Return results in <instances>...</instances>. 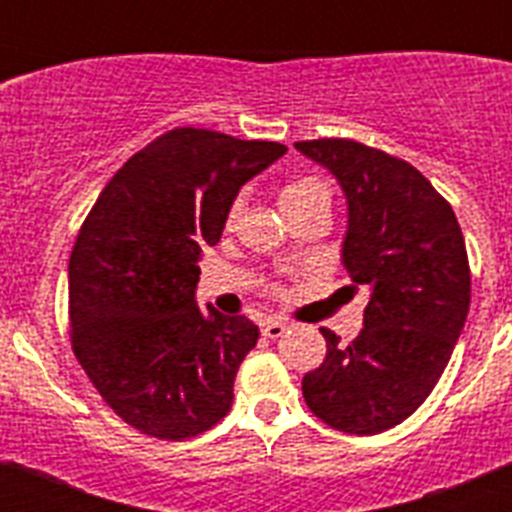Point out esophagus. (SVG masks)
Listing matches in <instances>:
<instances>
[{
	"label": "esophagus",
	"mask_w": 512,
	"mask_h": 512,
	"mask_svg": "<svg viewBox=\"0 0 512 512\" xmlns=\"http://www.w3.org/2000/svg\"><path fill=\"white\" fill-rule=\"evenodd\" d=\"M284 330H287V323H284V320H266V323L261 325V333H264L266 338H282Z\"/></svg>",
	"instance_id": "esophagus-1"
}]
</instances>
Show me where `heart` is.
Listing matches in <instances>:
<instances>
[{
	"mask_svg": "<svg viewBox=\"0 0 512 512\" xmlns=\"http://www.w3.org/2000/svg\"><path fill=\"white\" fill-rule=\"evenodd\" d=\"M243 194H238L230 202L228 212H225V228H233L238 215L243 210ZM310 202H330V189L320 176H297L292 182H287L279 192V205L282 210H295V207L310 205Z\"/></svg>",
	"mask_w": 512,
	"mask_h": 512,
	"instance_id": "1",
	"label": "heart"
}]
</instances>
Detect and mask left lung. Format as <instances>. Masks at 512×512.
I'll use <instances>...</instances> for the list:
<instances>
[{"mask_svg": "<svg viewBox=\"0 0 512 512\" xmlns=\"http://www.w3.org/2000/svg\"><path fill=\"white\" fill-rule=\"evenodd\" d=\"M295 146L341 182L343 266L351 289H369L354 341L320 328L328 354L302 395L330 428L374 436L410 418L449 364L472 297L467 246L449 202L408 161L348 138Z\"/></svg>", "mask_w": 512, "mask_h": 512, "instance_id": "left-lung-1", "label": "left lung"}]
</instances>
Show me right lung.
Segmentation results:
<instances>
[{
    "label": "right lung",
    "mask_w": 512,
    "mask_h": 512,
    "mask_svg": "<svg viewBox=\"0 0 512 512\" xmlns=\"http://www.w3.org/2000/svg\"><path fill=\"white\" fill-rule=\"evenodd\" d=\"M284 153L274 140L174 128L128 158L89 210L69 261L71 348L135 431L184 441L228 415L259 328L197 307V261L238 189Z\"/></svg>",
    "instance_id": "add662e5"
}]
</instances>
